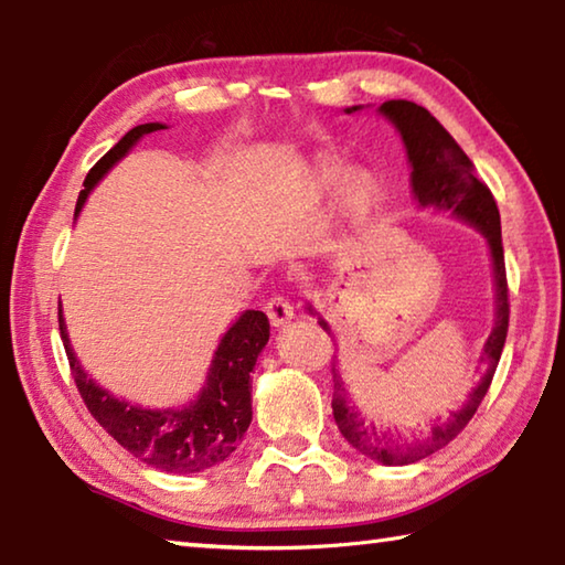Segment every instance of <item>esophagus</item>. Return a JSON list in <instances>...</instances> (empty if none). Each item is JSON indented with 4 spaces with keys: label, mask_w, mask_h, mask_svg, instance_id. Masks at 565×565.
<instances>
[{
    "label": "esophagus",
    "mask_w": 565,
    "mask_h": 565,
    "mask_svg": "<svg viewBox=\"0 0 565 565\" xmlns=\"http://www.w3.org/2000/svg\"><path fill=\"white\" fill-rule=\"evenodd\" d=\"M264 311L274 327H284L294 319V306L284 299V296H271L269 301L264 303Z\"/></svg>",
    "instance_id": "esophagus-1"
}]
</instances>
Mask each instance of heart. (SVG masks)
<instances>
[{
	"label": "heart",
	"instance_id": "obj_1",
	"mask_svg": "<svg viewBox=\"0 0 565 565\" xmlns=\"http://www.w3.org/2000/svg\"><path fill=\"white\" fill-rule=\"evenodd\" d=\"M343 177H347V169H343L339 159H331V157L319 159L317 169H313V184H317L321 191L337 189ZM341 196H343V209H347V214L353 218H361L374 209L379 199V186L374 177L366 174V171H353V174L347 179V184H343Z\"/></svg>",
	"mask_w": 565,
	"mask_h": 565
}]
</instances>
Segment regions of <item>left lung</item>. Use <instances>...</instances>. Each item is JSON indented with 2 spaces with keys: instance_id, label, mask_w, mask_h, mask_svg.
Wrapping results in <instances>:
<instances>
[{
  "instance_id": "1",
  "label": "left lung",
  "mask_w": 565,
  "mask_h": 565,
  "mask_svg": "<svg viewBox=\"0 0 565 565\" xmlns=\"http://www.w3.org/2000/svg\"><path fill=\"white\" fill-rule=\"evenodd\" d=\"M359 107L347 109L349 114ZM379 111L398 129L404 139L406 154L411 161V186L418 206L436 209V212H451L463 218L486 236L491 248L493 276H495V327L489 341L483 347L486 374L478 381V386L468 394L466 404L454 411L446 420H434L431 431L424 436H404L394 428L376 426L374 420L363 418L359 408L353 406L347 384L333 366V420H337L341 436L356 448L359 454L369 456L371 461L384 466H406L416 463L420 458L441 451L454 438L463 431L468 420L473 418L476 408L489 391L495 366H499L505 333H509V281H505V262L501 244V214L495 206L491 189L476 177L473 161L463 154V149L456 145L451 134L431 117V111L418 107L406 99H391L379 107ZM309 311H313L309 306ZM323 331H331L329 323L319 319Z\"/></svg>"
}]
</instances>
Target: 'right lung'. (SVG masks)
Instances as JSON below:
<instances>
[{
	"label": "right lung",
	"instance_id": "add662e5",
	"mask_svg": "<svg viewBox=\"0 0 565 565\" xmlns=\"http://www.w3.org/2000/svg\"><path fill=\"white\" fill-rule=\"evenodd\" d=\"M167 129L164 124H139L114 145L84 179V189L76 199L74 216L82 212L89 191L117 164L145 134ZM60 333L74 384L87 404L89 414L114 441L151 468L167 473H196L226 461L242 444L252 424V371L262 349L269 341V319L264 311H244L228 329L214 353L204 388L196 401L184 408H141L117 398L102 388L82 363L66 337V323L60 303Z\"/></svg>",
	"mask_w": 565,
	"mask_h": 565
}]
</instances>
